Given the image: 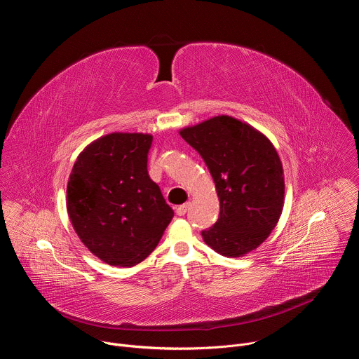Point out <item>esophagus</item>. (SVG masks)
Instances as JSON below:
<instances>
[{
	"instance_id": "esophagus-1",
	"label": "esophagus",
	"mask_w": 359,
	"mask_h": 359,
	"mask_svg": "<svg viewBox=\"0 0 359 359\" xmlns=\"http://www.w3.org/2000/svg\"><path fill=\"white\" fill-rule=\"evenodd\" d=\"M190 206H191V203H184V204H182V206H179V208L176 209V213H177L179 216H184V215L190 210Z\"/></svg>"
}]
</instances>
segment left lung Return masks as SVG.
<instances>
[{"instance_id": "1", "label": "left lung", "mask_w": 359, "mask_h": 359, "mask_svg": "<svg viewBox=\"0 0 359 359\" xmlns=\"http://www.w3.org/2000/svg\"><path fill=\"white\" fill-rule=\"evenodd\" d=\"M216 184L220 215L204 243L226 257L257 248L274 230L284 206V172L270 139L251 125L220 115L183 128Z\"/></svg>"}]
</instances>
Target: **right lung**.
I'll return each instance as SVG.
<instances>
[{"mask_svg": "<svg viewBox=\"0 0 359 359\" xmlns=\"http://www.w3.org/2000/svg\"><path fill=\"white\" fill-rule=\"evenodd\" d=\"M149 133L115 132L89 143L72 168L67 210L85 247L109 266L133 267L155 250L173 219L149 177Z\"/></svg>", "mask_w": 359, "mask_h": 359, "instance_id": "1", "label": "right lung"}]
</instances>
